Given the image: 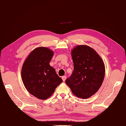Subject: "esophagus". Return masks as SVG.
I'll return each instance as SVG.
<instances>
[{
    "label": "esophagus",
    "instance_id": "34e87169",
    "mask_svg": "<svg viewBox=\"0 0 126 126\" xmlns=\"http://www.w3.org/2000/svg\"><path fill=\"white\" fill-rule=\"evenodd\" d=\"M62 79H63V81H65V80L66 79V76H63V77H62Z\"/></svg>",
    "mask_w": 126,
    "mask_h": 126
}]
</instances>
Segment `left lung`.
<instances>
[{"label": "left lung", "mask_w": 126, "mask_h": 126, "mask_svg": "<svg viewBox=\"0 0 126 126\" xmlns=\"http://www.w3.org/2000/svg\"><path fill=\"white\" fill-rule=\"evenodd\" d=\"M74 70L65 81L76 96L83 99L98 91L105 76V65L101 56L93 48L79 45L71 50Z\"/></svg>", "instance_id": "8db88e82"}]
</instances>
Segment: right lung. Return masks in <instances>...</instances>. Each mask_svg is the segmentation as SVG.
Listing matches in <instances>:
<instances>
[{"label": "right lung", "instance_id": "obj_1", "mask_svg": "<svg viewBox=\"0 0 126 126\" xmlns=\"http://www.w3.org/2000/svg\"><path fill=\"white\" fill-rule=\"evenodd\" d=\"M53 55V51L47 47L36 48L23 64L21 75L24 85L30 94L40 99L48 98L63 82L49 65Z\"/></svg>", "mask_w": 126, "mask_h": 126}]
</instances>
